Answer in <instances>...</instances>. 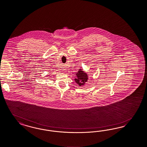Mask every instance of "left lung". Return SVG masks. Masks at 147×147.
<instances>
[{"instance_id":"left-lung-1","label":"left lung","mask_w":147,"mask_h":147,"mask_svg":"<svg viewBox=\"0 0 147 147\" xmlns=\"http://www.w3.org/2000/svg\"><path fill=\"white\" fill-rule=\"evenodd\" d=\"M76 78L74 80L76 83L79 85V86L84 85L88 80V74H87L86 73L82 71V69H80L78 73H76Z\"/></svg>"}]
</instances>
